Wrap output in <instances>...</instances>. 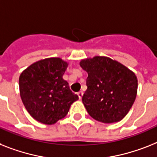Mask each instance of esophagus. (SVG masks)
Here are the masks:
<instances>
[{"instance_id":"obj_1","label":"esophagus","mask_w":157,"mask_h":157,"mask_svg":"<svg viewBox=\"0 0 157 157\" xmlns=\"http://www.w3.org/2000/svg\"><path fill=\"white\" fill-rule=\"evenodd\" d=\"M78 98H79V99H81L82 97V95H83V92H82V91H79V92H78Z\"/></svg>"}]
</instances>
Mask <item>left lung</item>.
I'll list each match as a JSON object with an SVG mask.
<instances>
[{
    "label": "left lung",
    "mask_w": 157,
    "mask_h": 157,
    "mask_svg": "<svg viewBox=\"0 0 157 157\" xmlns=\"http://www.w3.org/2000/svg\"><path fill=\"white\" fill-rule=\"evenodd\" d=\"M80 66L88 74L82 103L93 119L105 124L123 120L137 94V78L116 60L103 56L82 59Z\"/></svg>",
    "instance_id": "obj_1"
}]
</instances>
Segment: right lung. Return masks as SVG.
<instances>
[{
	"label": "right lung",
	"instance_id": "add662e5",
	"mask_svg": "<svg viewBox=\"0 0 157 157\" xmlns=\"http://www.w3.org/2000/svg\"><path fill=\"white\" fill-rule=\"evenodd\" d=\"M68 63L49 58L33 63L19 78L20 95L32 117L44 124H54L67 116L78 99L63 78Z\"/></svg>",
	"mask_w": 157,
	"mask_h": 157
}]
</instances>
